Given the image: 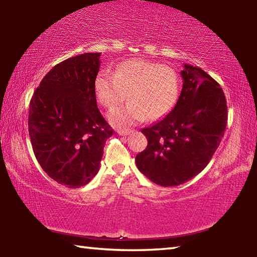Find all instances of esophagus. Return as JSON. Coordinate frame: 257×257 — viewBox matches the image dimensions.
Returning <instances> with one entry per match:
<instances>
[{
	"label": "esophagus",
	"instance_id": "obj_1",
	"mask_svg": "<svg viewBox=\"0 0 257 257\" xmlns=\"http://www.w3.org/2000/svg\"><path fill=\"white\" fill-rule=\"evenodd\" d=\"M133 133V130L130 129H122V130H118V134L120 136H127V135H130Z\"/></svg>",
	"mask_w": 257,
	"mask_h": 257
}]
</instances>
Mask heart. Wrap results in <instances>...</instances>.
<instances>
[{
    "label": "heart",
    "instance_id": "obj_1",
    "mask_svg": "<svg viewBox=\"0 0 257 257\" xmlns=\"http://www.w3.org/2000/svg\"><path fill=\"white\" fill-rule=\"evenodd\" d=\"M98 102L114 108L128 97L129 103L108 113L115 127L127 128L163 119L176 106L180 94V77L175 69L153 61L133 59L121 62L114 72L101 71L95 79Z\"/></svg>",
    "mask_w": 257,
    "mask_h": 257
}]
</instances>
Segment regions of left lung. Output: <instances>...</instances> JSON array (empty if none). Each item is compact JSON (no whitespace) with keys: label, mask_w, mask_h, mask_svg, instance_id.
Returning a JSON list of instances; mask_svg holds the SVG:
<instances>
[{"label":"left lung","mask_w":257,"mask_h":257,"mask_svg":"<svg viewBox=\"0 0 257 257\" xmlns=\"http://www.w3.org/2000/svg\"><path fill=\"white\" fill-rule=\"evenodd\" d=\"M176 106L153 125L142 129L149 142L136 165L154 184H185L205 169L220 145L228 120L220 85L198 67L184 64Z\"/></svg>","instance_id":"left-lung-1"}]
</instances>
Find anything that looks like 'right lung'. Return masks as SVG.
<instances>
[{
	"label": "right lung",
	"instance_id": "add662e5",
	"mask_svg": "<svg viewBox=\"0 0 257 257\" xmlns=\"http://www.w3.org/2000/svg\"><path fill=\"white\" fill-rule=\"evenodd\" d=\"M101 53H84L56 64L43 78L29 105L34 154L47 176L79 188L97 175L113 129L99 112L95 79Z\"/></svg>",
	"mask_w": 257,
	"mask_h": 257
}]
</instances>
